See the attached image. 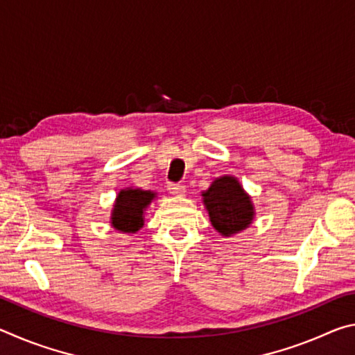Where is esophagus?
Segmentation results:
<instances>
[{"instance_id":"obj_1","label":"esophagus","mask_w":355,"mask_h":355,"mask_svg":"<svg viewBox=\"0 0 355 355\" xmlns=\"http://www.w3.org/2000/svg\"><path fill=\"white\" fill-rule=\"evenodd\" d=\"M167 189H169V192L173 196H183L186 192L184 184L182 183H167Z\"/></svg>"}]
</instances>
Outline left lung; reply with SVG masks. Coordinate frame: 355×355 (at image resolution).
I'll return each instance as SVG.
<instances>
[{"label":"left lung","mask_w":355,"mask_h":355,"mask_svg":"<svg viewBox=\"0 0 355 355\" xmlns=\"http://www.w3.org/2000/svg\"><path fill=\"white\" fill-rule=\"evenodd\" d=\"M203 203L213 227L224 236L244 230L254 219L250 197L233 177L214 180L209 189L203 192Z\"/></svg>","instance_id":"obj_1"}]
</instances>
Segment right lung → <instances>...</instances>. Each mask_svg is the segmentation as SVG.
Listing matches in <instances>:
<instances>
[{
    "label": "right lung",
    "mask_w": 355,
    "mask_h": 355,
    "mask_svg": "<svg viewBox=\"0 0 355 355\" xmlns=\"http://www.w3.org/2000/svg\"><path fill=\"white\" fill-rule=\"evenodd\" d=\"M155 194L142 189H123L119 192L112 211V227L125 233H136L144 225V209Z\"/></svg>",
    "instance_id": "right-lung-1"
}]
</instances>
